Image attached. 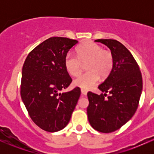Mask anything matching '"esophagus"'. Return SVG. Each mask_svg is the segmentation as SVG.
Returning <instances> with one entry per match:
<instances>
[{
  "mask_svg": "<svg viewBox=\"0 0 154 154\" xmlns=\"http://www.w3.org/2000/svg\"><path fill=\"white\" fill-rule=\"evenodd\" d=\"M81 93H82V94H83V95H86L87 91L86 90L83 89V88H81Z\"/></svg>",
  "mask_w": 154,
  "mask_h": 154,
  "instance_id": "34e87169",
  "label": "esophagus"
}]
</instances>
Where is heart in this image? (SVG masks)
Segmentation results:
<instances>
[{"mask_svg":"<svg viewBox=\"0 0 154 154\" xmlns=\"http://www.w3.org/2000/svg\"><path fill=\"white\" fill-rule=\"evenodd\" d=\"M86 72L80 74L74 80V86L88 89L97 82L99 76L105 78L111 73L114 66V57L109 50L103 49L93 42L83 43L77 48V55L68 52L65 57L64 65L68 74L78 75L83 64H86Z\"/></svg>","mask_w":154,"mask_h":154,"instance_id":"heart-1","label":"heart"}]
</instances>
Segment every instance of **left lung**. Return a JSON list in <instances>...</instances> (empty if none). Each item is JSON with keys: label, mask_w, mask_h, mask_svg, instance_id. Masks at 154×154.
<instances>
[{"label": "left lung", "mask_w": 154, "mask_h": 154, "mask_svg": "<svg viewBox=\"0 0 154 154\" xmlns=\"http://www.w3.org/2000/svg\"><path fill=\"white\" fill-rule=\"evenodd\" d=\"M95 42L111 50L114 66L105 81L98 86L103 93H87V115L94 130L109 133L120 129L136 112L142 91V77L139 65L124 45L114 39Z\"/></svg>", "instance_id": "1"}]
</instances>
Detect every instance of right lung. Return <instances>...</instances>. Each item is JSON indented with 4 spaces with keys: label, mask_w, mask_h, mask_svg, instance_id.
I'll use <instances>...</instances> for the list:
<instances>
[{
    "label": "right lung",
    "mask_w": 154,
    "mask_h": 154,
    "mask_svg": "<svg viewBox=\"0 0 154 154\" xmlns=\"http://www.w3.org/2000/svg\"><path fill=\"white\" fill-rule=\"evenodd\" d=\"M77 43L64 37H51L29 53L22 68L21 97L32 122L47 132L66 127L80 96L76 87L60 93L72 82L65 57Z\"/></svg>",
    "instance_id": "1"
}]
</instances>
